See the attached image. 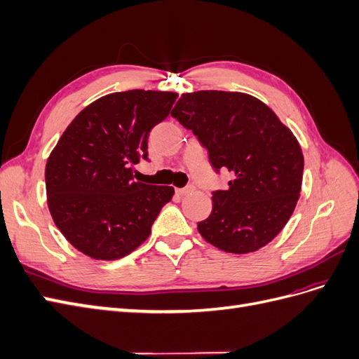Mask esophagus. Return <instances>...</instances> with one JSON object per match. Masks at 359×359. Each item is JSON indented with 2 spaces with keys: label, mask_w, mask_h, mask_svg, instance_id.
Wrapping results in <instances>:
<instances>
[{
  "label": "esophagus",
  "mask_w": 359,
  "mask_h": 359,
  "mask_svg": "<svg viewBox=\"0 0 359 359\" xmlns=\"http://www.w3.org/2000/svg\"><path fill=\"white\" fill-rule=\"evenodd\" d=\"M194 190L193 186H189V187H184V189H177V194H180V196H186V194L191 193Z\"/></svg>",
  "instance_id": "34e87169"
}]
</instances>
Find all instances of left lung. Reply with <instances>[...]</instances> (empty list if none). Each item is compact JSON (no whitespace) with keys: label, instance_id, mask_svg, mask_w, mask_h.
Segmentation results:
<instances>
[{"label":"left lung","instance_id":"left-lung-1","mask_svg":"<svg viewBox=\"0 0 359 359\" xmlns=\"http://www.w3.org/2000/svg\"><path fill=\"white\" fill-rule=\"evenodd\" d=\"M172 116L198 136L229 189L212 193V211L198 223L206 243L226 253L262 248L283 229L299 199L304 156L292 130L245 93H186Z\"/></svg>","mask_w":359,"mask_h":359}]
</instances>
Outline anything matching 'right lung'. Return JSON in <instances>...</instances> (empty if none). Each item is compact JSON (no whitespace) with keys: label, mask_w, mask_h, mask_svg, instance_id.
<instances>
[{"label":"right lung","mask_w":359,"mask_h":359,"mask_svg":"<svg viewBox=\"0 0 359 359\" xmlns=\"http://www.w3.org/2000/svg\"><path fill=\"white\" fill-rule=\"evenodd\" d=\"M178 94L130 90L100 97L74 116L48 157V208L64 238L97 260L130 255L175 190L133 180L151 128Z\"/></svg>","instance_id":"1"}]
</instances>
